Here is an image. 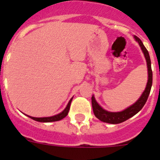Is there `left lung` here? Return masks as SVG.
<instances>
[{"label": "left lung", "instance_id": "1", "mask_svg": "<svg viewBox=\"0 0 160 160\" xmlns=\"http://www.w3.org/2000/svg\"><path fill=\"white\" fill-rule=\"evenodd\" d=\"M134 38H135V40L138 42L139 46H140L147 62V66H148V79L146 88L143 90L142 95L139 97V98H138L134 104L130 106L128 108H126L123 111H119V112H111V111L104 110V109L97 102L94 96L92 95V98H91V102H92L93 111H94V115H95L96 118H98V119H99L100 121H102V122L111 124H118L124 122L126 120H128V118L134 116V115L136 114L138 111H140L141 109H142V107H143V106L145 105V103H146L147 100H148V96H149L150 91H151V89H152V65H151V58H150L149 53H148V51L147 50L146 47H145L143 44H142V41L136 36H134Z\"/></svg>", "mask_w": 160, "mask_h": 160}]
</instances>
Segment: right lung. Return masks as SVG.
<instances>
[{
	"mask_svg": "<svg viewBox=\"0 0 160 160\" xmlns=\"http://www.w3.org/2000/svg\"><path fill=\"white\" fill-rule=\"evenodd\" d=\"M72 99H73V98H70V100L69 101V102H68L66 107L62 111V112L56 114V115H53V116L43 117V118H36V117L29 116V115H27V114H26V115H27L28 117H29L30 118H32V119L35 120V121H38V122H56V121H59V120L64 118L68 114V112H69V111H70V104H71Z\"/></svg>",
	"mask_w": 160,
	"mask_h": 160,
	"instance_id": "obj_1",
	"label": "right lung"
}]
</instances>
